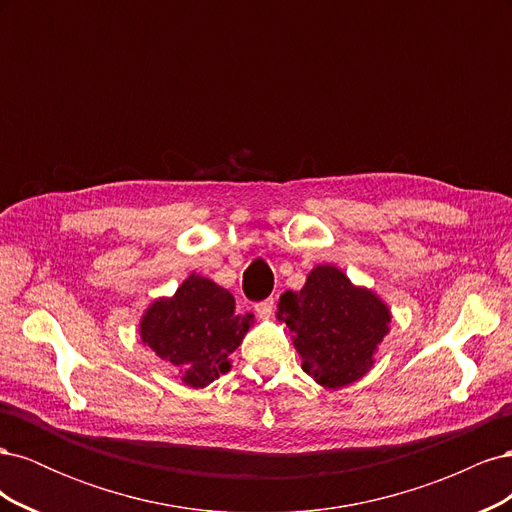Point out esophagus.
Returning a JSON list of instances; mask_svg holds the SVG:
<instances>
[{
	"mask_svg": "<svg viewBox=\"0 0 512 512\" xmlns=\"http://www.w3.org/2000/svg\"><path fill=\"white\" fill-rule=\"evenodd\" d=\"M273 309H275V299H273V297L267 299V301L256 303V314H258L260 318H271Z\"/></svg>",
	"mask_w": 512,
	"mask_h": 512,
	"instance_id": "1",
	"label": "esophagus"
}]
</instances>
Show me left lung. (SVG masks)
Listing matches in <instances>:
<instances>
[{
  "label": "left lung",
  "mask_w": 512,
  "mask_h": 512,
  "mask_svg": "<svg viewBox=\"0 0 512 512\" xmlns=\"http://www.w3.org/2000/svg\"><path fill=\"white\" fill-rule=\"evenodd\" d=\"M277 318L292 333L305 374L324 389H342L374 367L391 309L374 290L354 286L342 269L318 265L301 290L282 294Z\"/></svg>",
  "instance_id": "1"
}]
</instances>
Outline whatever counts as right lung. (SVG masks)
I'll use <instances>...</instances> for the list:
<instances>
[{
	"mask_svg": "<svg viewBox=\"0 0 512 512\" xmlns=\"http://www.w3.org/2000/svg\"><path fill=\"white\" fill-rule=\"evenodd\" d=\"M252 324L254 314H239L226 288L192 273L173 297H160L145 309L141 339L179 369L185 386L205 389L230 371V354Z\"/></svg>",
	"mask_w": 512,
	"mask_h": 512,
	"instance_id": "right-lung-1",
	"label": "right lung"
}]
</instances>
